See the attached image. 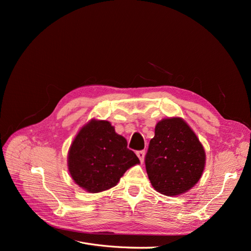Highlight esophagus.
Returning a JSON list of instances; mask_svg holds the SVG:
<instances>
[{
  "mask_svg": "<svg viewBox=\"0 0 251 251\" xmlns=\"http://www.w3.org/2000/svg\"><path fill=\"white\" fill-rule=\"evenodd\" d=\"M144 154H146V151H136V155H137V157L139 158V160H140L141 162H143Z\"/></svg>",
  "mask_w": 251,
  "mask_h": 251,
  "instance_id": "esophagus-1",
  "label": "esophagus"
}]
</instances>
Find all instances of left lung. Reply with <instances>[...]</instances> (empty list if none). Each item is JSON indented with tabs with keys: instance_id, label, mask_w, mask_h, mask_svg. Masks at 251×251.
<instances>
[{
	"instance_id": "8db88e82",
	"label": "left lung",
	"mask_w": 251,
	"mask_h": 251,
	"mask_svg": "<svg viewBox=\"0 0 251 251\" xmlns=\"http://www.w3.org/2000/svg\"><path fill=\"white\" fill-rule=\"evenodd\" d=\"M144 162L156 191L177 196L191 189L201 178L205 151L184 120L168 118L157 124Z\"/></svg>"
}]
</instances>
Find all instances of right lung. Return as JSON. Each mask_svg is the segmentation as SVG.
<instances>
[{"label":"right lung","instance_id":"add662e5","mask_svg":"<svg viewBox=\"0 0 251 251\" xmlns=\"http://www.w3.org/2000/svg\"><path fill=\"white\" fill-rule=\"evenodd\" d=\"M138 157L127 149L126 138L105 120H91L72 142L68 166L72 179L89 193L115 186Z\"/></svg>","mask_w":251,"mask_h":251}]
</instances>
